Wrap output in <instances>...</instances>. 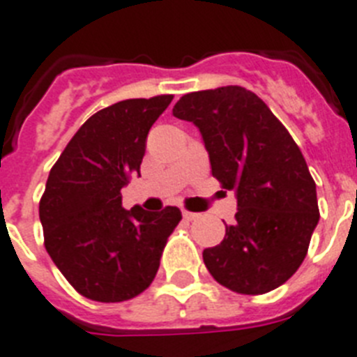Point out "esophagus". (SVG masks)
I'll return each instance as SVG.
<instances>
[{
    "mask_svg": "<svg viewBox=\"0 0 357 357\" xmlns=\"http://www.w3.org/2000/svg\"><path fill=\"white\" fill-rule=\"evenodd\" d=\"M183 218L187 221H194L199 218V214H196V212H188V211H183Z\"/></svg>",
    "mask_w": 357,
    "mask_h": 357,
    "instance_id": "obj_1",
    "label": "esophagus"
}]
</instances>
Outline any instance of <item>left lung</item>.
<instances>
[{"mask_svg":"<svg viewBox=\"0 0 357 357\" xmlns=\"http://www.w3.org/2000/svg\"><path fill=\"white\" fill-rule=\"evenodd\" d=\"M172 114L199 128L212 176L238 199L223 241L203 250L208 272L238 294L278 289L303 263L319 221L316 183L299 146L243 86L185 94Z\"/></svg>","mask_w":357,"mask_h":357,"instance_id":"left-lung-1","label":"left lung"}]
</instances>
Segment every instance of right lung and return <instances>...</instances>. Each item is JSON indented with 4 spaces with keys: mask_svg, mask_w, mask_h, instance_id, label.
Listing matches in <instances>:
<instances>
[{
    "mask_svg": "<svg viewBox=\"0 0 357 357\" xmlns=\"http://www.w3.org/2000/svg\"><path fill=\"white\" fill-rule=\"evenodd\" d=\"M170 101L169 94L125 100L96 112L50 170L40 202L45 248L85 298L118 303L142 294L181 221L178 206H121V188L139 176L149 130Z\"/></svg>",
    "mask_w": 357,
    "mask_h": 357,
    "instance_id": "add662e5",
    "label": "right lung"
}]
</instances>
